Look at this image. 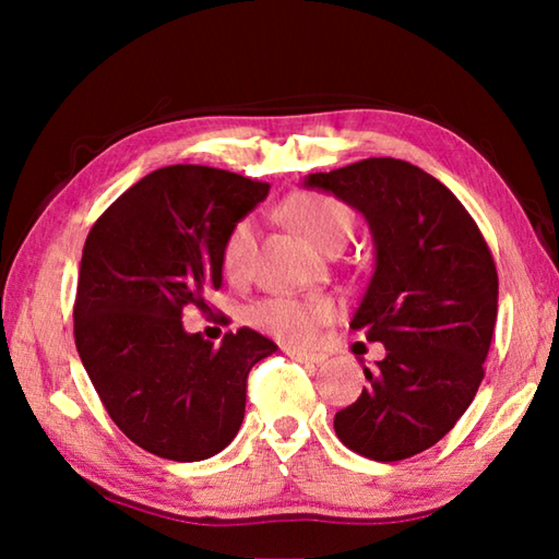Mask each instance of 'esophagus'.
I'll list each match as a JSON object with an SVG mask.
<instances>
[{"label":"esophagus","mask_w":559,"mask_h":559,"mask_svg":"<svg viewBox=\"0 0 559 559\" xmlns=\"http://www.w3.org/2000/svg\"><path fill=\"white\" fill-rule=\"evenodd\" d=\"M286 353L298 359V362H313V365H320L325 359L323 353H306V349H296V347H286Z\"/></svg>","instance_id":"1"}]
</instances>
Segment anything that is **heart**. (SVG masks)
Wrapping results in <instances>:
<instances>
[{"mask_svg":"<svg viewBox=\"0 0 559 559\" xmlns=\"http://www.w3.org/2000/svg\"><path fill=\"white\" fill-rule=\"evenodd\" d=\"M281 212L308 241L330 253L343 249L355 226V212L343 200L325 192L290 194ZM253 243H257V234H253L251 219H239L229 226L219 249V263L226 278L241 281L249 273ZM335 316L337 302L330 296H271L249 308L253 325L288 345H308L318 330Z\"/></svg>","mask_w":559,"mask_h":559,"instance_id":"b5f03b06","label":"heart"}]
</instances>
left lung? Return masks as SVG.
Masks as SVG:
<instances>
[{"label":"left lung","mask_w":559,"mask_h":559,"mask_svg":"<svg viewBox=\"0 0 559 559\" xmlns=\"http://www.w3.org/2000/svg\"><path fill=\"white\" fill-rule=\"evenodd\" d=\"M355 206L374 236V273L355 310L386 355L335 414V433L372 461H402L456 427L484 380L498 313V271L478 224L437 177L394 157L306 177Z\"/></svg>","instance_id":"obj_1"}]
</instances>
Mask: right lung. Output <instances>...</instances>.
Segmentation results:
<instances>
[{"label":"right lung","mask_w":559,"mask_h":559,"mask_svg":"<svg viewBox=\"0 0 559 559\" xmlns=\"http://www.w3.org/2000/svg\"><path fill=\"white\" fill-rule=\"evenodd\" d=\"M266 182L204 165L150 173L98 216L83 246L73 337L110 419L140 449L202 461L239 431L246 380L276 343L251 328L214 345L182 310L206 313L222 286L224 234Z\"/></svg>","instance_id":"right-lung-1"}]
</instances>
